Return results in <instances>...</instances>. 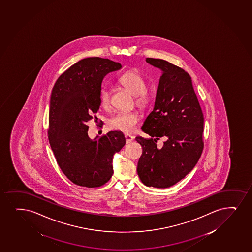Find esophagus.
Segmentation results:
<instances>
[{
  "mask_svg": "<svg viewBox=\"0 0 252 252\" xmlns=\"http://www.w3.org/2000/svg\"><path fill=\"white\" fill-rule=\"evenodd\" d=\"M125 137H126V143H130V142H132L134 140V136H130V135H125Z\"/></svg>",
  "mask_w": 252,
  "mask_h": 252,
  "instance_id": "esophagus-1",
  "label": "esophagus"
}]
</instances>
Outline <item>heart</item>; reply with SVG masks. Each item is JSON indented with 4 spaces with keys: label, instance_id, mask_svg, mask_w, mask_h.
<instances>
[{
    "label": "heart",
    "instance_id": "obj_1",
    "mask_svg": "<svg viewBox=\"0 0 252 252\" xmlns=\"http://www.w3.org/2000/svg\"><path fill=\"white\" fill-rule=\"evenodd\" d=\"M119 83L129 91L136 95V104L139 106H146L150 102V94L147 91V82L139 71L131 70L125 72L119 77ZM101 106L107 109L110 106V94L107 88H103L99 93ZM139 116L133 112H120L109 121L110 129L131 133L139 123Z\"/></svg>",
    "mask_w": 252,
    "mask_h": 252
}]
</instances>
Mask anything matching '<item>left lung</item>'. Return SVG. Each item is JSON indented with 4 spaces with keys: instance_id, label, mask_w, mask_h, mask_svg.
Masks as SVG:
<instances>
[{
    "instance_id": "obj_1",
    "label": "left lung",
    "mask_w": 252,
    "mask_h": 252,
    "mask_svg": "<svg viewBox=\"0 0 252 252\" xmlns=\"http://www.w3.org/2000/svg\"><path fill=\"white\" fill-rule=\"evenodd\" d=\"M146 62L162 71L154 110L142 130L151 136H136L142 147L137 174L147 187L168 188L186 177L203 150L204 118L191 77L177 65L162 59ZM163 137L166 142L157 145Z\"/></svg>"
}]
</instances>
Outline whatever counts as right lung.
<instances>
[{"label": "right lung", "mask_w": 252, "mask_h": 252, "mask_svg": "<svg viewBox=\"0 0 252 252\" xmlns=\"http://www.w3.org/2000/svg\"><path fill=\"white\" fill-rule=\"evenodd\" d=\"M121 68L120 63L109 59L85 58L64 71L52 89L49 142L62 171L77 186L94 188L110 181L113 156L126 144L118 130L90 139L87 125L100 106L105 75Z\"/></svg>", "instance_id": "add662e5"}]
</instances>
